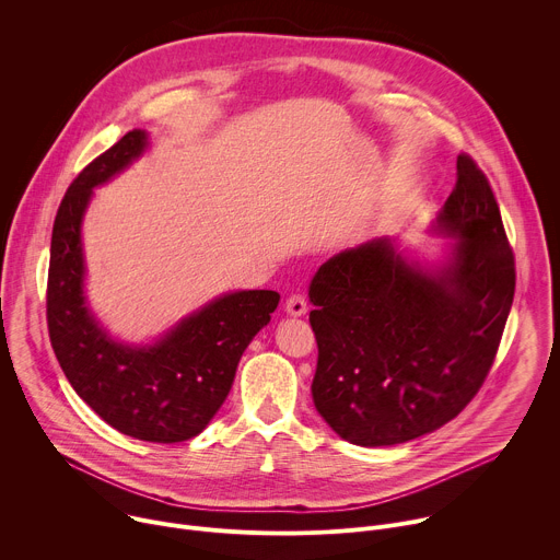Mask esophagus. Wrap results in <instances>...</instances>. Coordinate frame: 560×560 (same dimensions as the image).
Listing matches in <instances>:
<instances>
[{"label": "esophagus", "instance_id": "1", "mask_svg": "<svg viewBox=\"0 0 560 560\" xmlns=\"http://www.w3.org/2000/svg\"><path fill=\"white\" fill-rule=\"evenodd\" d=\"M285 312L292 314V316H301L307 312V301L303 294H290L285 299Z\"/></svg>", "mask_w": 560, "mask_h": 560}]
</instances>
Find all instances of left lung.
Masks as SVG:
<instances>
[{
    "instance_id": "1",
    "label": "left lung",
    "mask_w": 560,
    "mask_h": 560,
    "mask_svg": "<svg viewBox=\"0 0 560 560\" xmlns=\"http://www.w3.org/2000/svg\"><path fill=\"white\" fill-rule=\"evenodd\" d=\"M436 230L456 236L439 268L408 264L389 238H374L328 259L310 283L314 408L354 445H396L445 425L497 359L516 266L492 186L469 154L456 159Z\"/></svg>"
}]
</instances>
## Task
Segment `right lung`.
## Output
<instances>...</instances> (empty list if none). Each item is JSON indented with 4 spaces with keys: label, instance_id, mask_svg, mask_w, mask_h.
Returning a JSON list of instances; mask_svg holds the SVG:
<instances>
[{
    "label": "right lung",
    "instance_id": "obj_1",
    "mask_svg": "<svg viewBox=\"0 0 560 560\" xmlns=\"http://www.w3.org/2000/svg\"><path fill=\"white\" fill-rule=\"evenodd\" d=\"M145 148L130 130L74 177L52 225L46 322L55 357L72 389L115 430L139 441L179 443L197 436L232 387L248 343L279 305L275 290L214 299L148 348L115 343L84 296L82 217L93 188L121 173Z\"/></svg>",
    "mask_w": 560,
    "mask_h": 560
}]
</instances>
